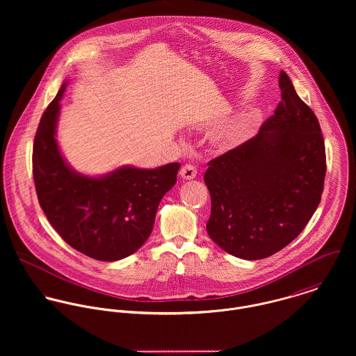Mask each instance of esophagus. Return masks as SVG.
Here are the masks:
<instances>
[{
    "instance_id": "1",
    "label": "esophagus",
    "mask_w": 356,
    "mask_h": 356,
    "mask_svg": "<svg viewBox=\"0 0 356 356\" xmlns=\"http://www.w3.org/2000/svg\"><path fill=\"white\" fill-rule=\"evenodd\" d=\"M179 175L182 179H193L197 175V170L193 164H185V165H182Z\"/></svg>"
}]
</instances>
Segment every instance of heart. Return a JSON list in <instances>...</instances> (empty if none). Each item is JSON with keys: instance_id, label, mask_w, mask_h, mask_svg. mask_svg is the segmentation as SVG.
Listing matches in <instances>:
<instances>
[{"instance_id": "b5f03b06", "label": "heart", "mask_w": 356, "mask_h": 356, "mask_svg": "<svg viewBox=\"0 0 356 356\" xmlns=\"http://www.w3.org/2000/svg\"><path fill=\"white\" fill-rule=\"evenodd\" d=\"M243 133H244V123L241 120H236L227 124L226 127L220 129L219 131H216L215 136L212 137V143L220 149H230L240 143Z\"/></svg>"}]
</instances>
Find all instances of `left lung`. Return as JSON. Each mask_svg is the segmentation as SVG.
<instances>
[{"mask_svg":"<svg viewBox=\"0 0 356 356\" xmlns=\"http://www.w3.org/2000/svg\"><path fill=\"white\" fill-rule=\"evenodd\" d=\"M281 102L254 138L208 163L207 233L223 251L264 259L291 244L321 202L326 154L319 122L280 72Z\"/></svg>","mask_w":356,"mask_h":356,"instance_id":"8db88e82","label":"left lung"}]
</instances>
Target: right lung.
<instances>
[{
    "mask_svg": "<svg viewBox=\"0 0 356 356\" xmlns=\"http://www.w3.org/2000/svg\"><path fill=\"white\" fill-rule=\"evenodd\" d=\"M64 82L44 112L34 138L33 175L38 202L60 237L81 254L115 261L151 236L163 196L175 185L179 163L157 168L119 167L102 177L76 172L60 152L56 129Z\"/></svg>",
    "mask_w": 356,
    "mask_h": 356,
    "instance_id": "add662e5",
    "label": "right lung"
}]
</instances>
